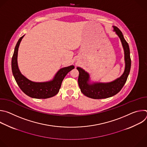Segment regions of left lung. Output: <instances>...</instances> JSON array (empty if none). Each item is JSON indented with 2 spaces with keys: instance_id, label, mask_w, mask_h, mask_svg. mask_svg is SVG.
<instances>
[{
  "instance_id": "8db88e82",
  "label": "left lung",
  "mask_w": 147,
  "mask_h": 147,
  "mask_svg": "<svg viewBox=\"0 0 147 147\" xmlns=\"http://www.w3.org/2000/svg\"><path fill=\"white\" fill-rule=\"evenodd\" d=\"M114 31L119 36L124 51L125 62V70L123 75L115 81L109 83H95L89 84V74L80 67L77 69L79 71L78 82L81 92L87 97L92 99H103L111 97L117 94L123 87L127 81L131 68V58L130 48L127 41L125 40L121 31L116 27H113Z\"/></svg>"
}]
</instances>
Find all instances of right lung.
<instances>
[{"label":"right lung","mask_w":147,"mask_h":147,"mask_svg":"<svg viewBox=\"0 0 147 147\" xmlns=\"http://www.w3.org/2000/svg\"><path fill=\"white\" fill-rule=\"evenodd\" d=\"M24 35L21 37L16 45L11 59V69L13 76L20 88L27 95L37 99H46L56 95L59 91L61 82L66 74L73 70L74 66L62 68L57 73L52 81L46 82H35L31 81L21 74L17 65L18 49L21 40Z\"/></svg>","instance_id":"1"}]
</instances>
